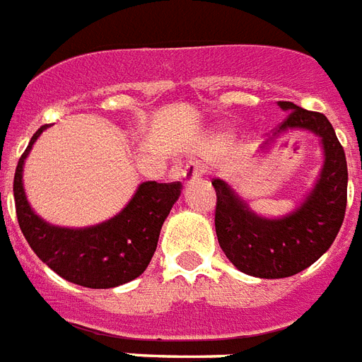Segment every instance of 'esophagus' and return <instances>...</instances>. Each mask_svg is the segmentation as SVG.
<instances>
[{"instance_id":"34e87169","label":"esophagus","mask_w":362,"mask_h":362,"mask_svg":"<svg viewBox=\"0 0 362 362\" xmlns=\"http://www.w3.org/2000/svg\"><path fill=\"white\" fill-rule=\"evenodd\" d=\"M203 173H205V169H203V165H201L199 161H189L186 163V167L182 169V178H184L186 184H189V182H193L195 178H199Z\"/></svg>"}]
</instances>
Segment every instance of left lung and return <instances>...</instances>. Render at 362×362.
Listing matches in <instances>:
<instances>
[{"instance_id":"1","label":"left lung","mask_w":362,"mask_h":362,"mask_svg":"<svg viewBox=\"0 0 362 362\" xmlns=\"http://www.w3.org/2000/svg\"><path fill=\"white\" fill-rule=\"evenodd\" d=\"M279 106L288 115L277 132L308 129L321 136L325 165L305 203L288 216L267 220L248 211L224 180H212L218 243L239 272L262 279L291 277L319 260L340 231L347 203L346 153L330 121L294 102H279Z\"/></svg>"}]
</instances>
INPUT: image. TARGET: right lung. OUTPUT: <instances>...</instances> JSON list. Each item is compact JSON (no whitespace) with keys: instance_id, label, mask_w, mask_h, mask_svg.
<instances>
[{"instance_id":"obj_1","label":"right lung","mask_w":362,"mask_h":362,"mask_svg":"<svg viewBox=\"0 0 362 362\" xmlns=\"http://www.w3.org/2000/svg\"><path fill=\"white\" fill-rule=\"evenodd\" d=\"M35 131L18 159L13 182L18 226L43 264L70 283L87 288H112L142 275L156 252L159 231L180 195V182H144L131 203L104 224L70 230L47 224L28 205L22 165L43 129Z\"/></svg>"}]
</instances>
